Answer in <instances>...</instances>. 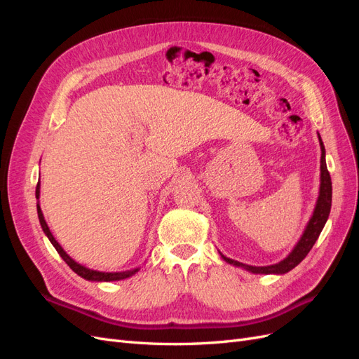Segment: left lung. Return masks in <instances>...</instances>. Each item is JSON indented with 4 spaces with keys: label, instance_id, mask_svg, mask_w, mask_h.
<instances>
[{
    "label": "left lung",
    "instance_id": "1",
    "mask_svg": "<svg viewBox=\"0 0 359 359\" xmlns=\"http://www.w3.org/2000/svg\"><path fill=\"white\" fill-rule=\"evenodd\" d=\"M319 142H320V149H322V156H320V189H319V198L316 202V206H314V211L310 222L307 223L306 231H304L301 240L295 245V248L292 250L289 256L286 259L281 260L278 264L269 265V266H252V265H245L238 262V260L229 259L223 256L222 257L226 260L227 264L235 265V266H241L250 273L253 274H286L290 269L295 268L301 260L309 255L310 250L313 248L314 243L319 238L325 223L328 220V215L331 211V201H332V182H331V175L327 168V161H325V147L322 139L319 136Z\"/></svg>",
    "mask_w": 359,
    "mask_h": 359
}]
</instances>
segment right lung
Returning <instances> with one entry per match:
<instances>
[{"label": "right lung", "instance_id": "right-lung-1", "mask_svg": "<svg viewBox=\"0 0 359 359\" xmlns=\"http://www.w3.org/2000/svg\"><path fill=\"white\" fill-rule=\"evenodd\" d=\"M40 196V181L37 182V187H36V198L39 199ZM37 214H39V220H40V224H41V229L43 232L46 233V236L49 238V241L52 243V245L55 247V250L58 252V255L64 259V262H66L76 274L81 276L82 278L85 280H90V281H116V280H123V278H127V277H132L133 274L137 273V268L136 269H130V271H121V273H102V271H94V269H90L86 268L78 262H74V260L64 252L62 247L58 244V241L53 238L52 232L49 231V226L46 224V220L45 217H43V212L40 210V205L37 203Z\"/></svg>", "mask_w": 359, "mask_h": 359}]
</instances>
